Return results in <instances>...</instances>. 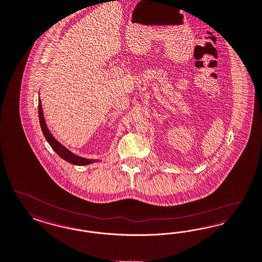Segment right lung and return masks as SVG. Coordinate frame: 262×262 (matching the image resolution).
Instances as JSON below:
<instances>
[{"label":"right lung","instance_id":"add662e5","mask_svg":"<svg viewBox=\"0 0 262 262\" xmlns=\"http://www.w3.org/2000/svg\"><path fill=\"white\" fill-rule=\"evenodd\" d=\"M38 117H39V123H40L41 130L43 133V136L46 137L47 142L52 147V149L54 150L55 152L58 154L64 161H67L68 163L75 164V165H85V164H90V163H95V162H99L98 160H89V159H85V158H81L79 156L74 155L55 139V137H53V136L50 134L48 127L46 126L40 99H38Z\"/></svg>","mask_w":262,"mask_h":262}]
</instances>
